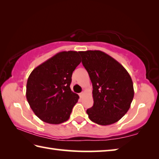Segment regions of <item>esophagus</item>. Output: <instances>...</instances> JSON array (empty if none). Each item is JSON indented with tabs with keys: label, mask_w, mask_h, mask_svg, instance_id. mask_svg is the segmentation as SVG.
<instances>
[{
	"label": "esophagus",
	"mask_w": 159,
	"mask_h": 159,
	"mask_svg": "<svg viewBox=\"0 0 159 159\" xmlns=\"http://www.w3.org/2000/svg\"><path fill=\"white\" fill-rule=\"evenodd\" d=\"M83 95H84V92H82V93H79V96H80V98H82L83 97Z\"/></svg>",
	"instance_id": "34e87169"
}]
</instances>
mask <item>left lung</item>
<instances>
[{"label":"left lung","instance_id":"8db88e82","mask_svg":"<svg viewBox=\"0 0 159 159\" xmlns=\"http://www.w3.org/2000/svg\"><path fill=\"white\" fill-rule=\"evenodd\" d=\"M93 84V106L86 113L93 122L111 125L130 109L133 83L126 69L111 56L99 50L79 52Z\"/></svg>","mask_w":159,"mask_h":159}]
</instances>
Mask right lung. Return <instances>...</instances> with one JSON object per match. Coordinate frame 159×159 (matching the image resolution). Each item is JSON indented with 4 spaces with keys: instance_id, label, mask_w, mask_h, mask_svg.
<instances>
[{
    "instance_id": "add662e5",
    "label": "right lung",
    "mask_w": 159,
    "mask_h": 159,
    "mask_svg": "<svg viewBox=\"0 0 159 159\" xmlns=\"http://www.w3.org/2000/svg\"><path fill=\"white\" fill-rule=\"evenodd\" d=\"M76 51L58 52L36 67L29 75L26 96L40 119L60 124L69 118L79 96L70 88L73 71L80 63Z\"/></svg>"
}]
</instances>
